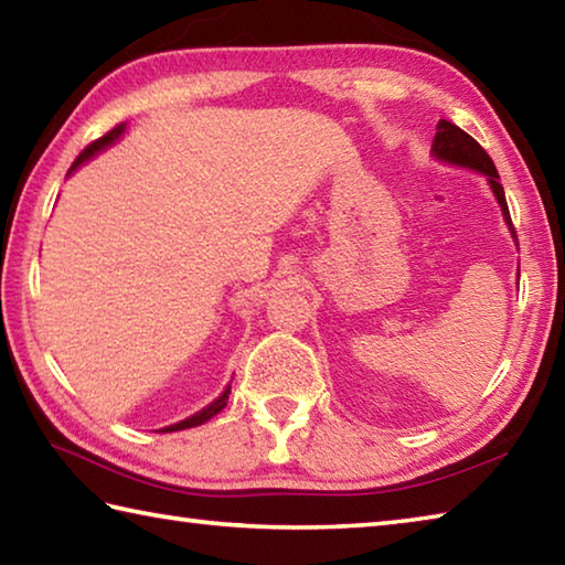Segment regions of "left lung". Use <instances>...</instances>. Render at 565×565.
<instances>
[{
	"instance_id": "8db88e82",
	"label": "left lung",
	"mask_w": 565,
	"mask_h": 565,
	"mask_svg": "<svg viewBox=\"0 0 565 565\" xmlns=\"http://www.w3.org/2000/svg\"><path fill=\"white\" fill-rule=\"evenodd\" d=\"M429 152H433V158L439 160V162H447V166L479 172V175L487 178L489 190H491V194H494V200L501 207V214H504V222H507V227L511 232V237H514V242H516V232H514V227H511L504 188H501L499 172L494 168V162H491V158L487 156V150L481 148L475 138L467 136L465 130L457 128L455 122L439 118L435 140H433V150H429ZM516 247H519V244H516Z\"/></svg>"
}]
</instances>
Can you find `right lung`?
<instances>
[{"label":"right lung","instance_id":"1","mask_svg":"<svg viewBox=\"0 0 565 565\" xmlns=\"http://www.w3.org/2000/svg\"><path fill=\"white\" fill-rule=\"evenodd\" d=\"M126 128H128V122H120V126H116L113 130H108L104 138H98L96 142H90V146L81 152V156L76 158V162L74 166H71V170H68V175H74V172L81 168V166H86V162L90 160V158H96L98 152H104V150H108L110 146H116V142L122 138V132H126ZM66 175V178H68ZM230 393H232V383L222 390V393L212 399V403L207 405V407H202V409H198V413L194 415H190V417H184V419H180V423H175V425H168V427H160L158 433H180V429H190V427H198V425H204L207 423V419H212L214 415L217 413H222L224 407H227V399H230Z\"/></svg>","mask_w":565,"mask_h":565}]
</instances>
